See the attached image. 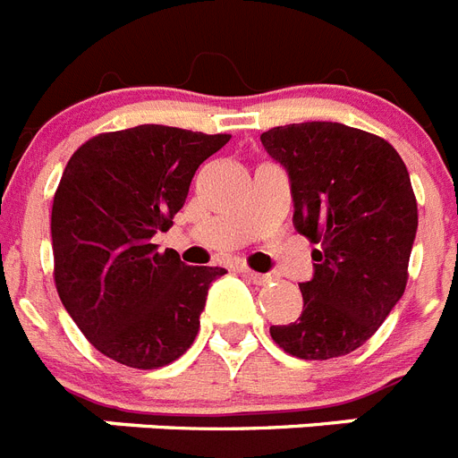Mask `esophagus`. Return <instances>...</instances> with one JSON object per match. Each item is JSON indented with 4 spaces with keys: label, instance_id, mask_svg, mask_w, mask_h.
<instances>
[{
    "label": "esophagus",
    "instance_id": "obj_1",
    "mask_svg": "<svg viewBox=\"0 0 458 458\" xmlns=\"http://www.w3.org/2000/svg\"><path fill=\"white\" fill-rule=\"evenodd\" d=\"M241 274L248 276V278H250L255 285H267V283L271 281L269 274H257V271H252V269H241Z\"/></svg>",
    "mask_w": 458,
    "mask_h": 458
}]
</instances>
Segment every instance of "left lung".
<instances>
[{
    "label": "left lung",
    "mask_w": 458,
    "mask_h": 458,
    "mask_svg": "<svg viewBox=\"0 0 458 458\" xmlns=\"http://www.w3.org/2000/svg\"><path fill=\"white\" fill-rule=\"evenodd\" d=\"M288 170L294 229L318 248L304 309L271 325V339L301 360L346 356L368 342L407 285L419 213L410 173L379 135L306 121L259 135Z\"/></svg>",
    "instance_id": "obj_1"
}]
</instances>
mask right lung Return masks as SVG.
Segmentation results:
<instances>
[{
  "label": "right lung",
  "mask_w": 458,
  "mask_h": 458,
  "mask_svg": "<svg viewBox=\"0 0 458 458\" xmlns=\"http://www.w3.org/2000/svg\"><path fill=\"white\" fill-rule=\"evenodd\" d=\"M232 135L145 126L100 133L67 161L53 196V278L84 337L112 360L157 369L177 360L201 327L220 267H187L158 252L196 168Z\"/></svg>",
  "instance_id": "1"
}]
</instances>
